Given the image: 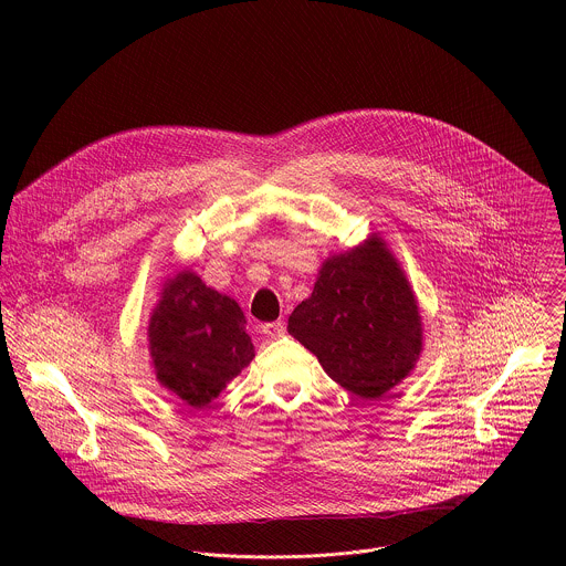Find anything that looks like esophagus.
<instances>
[{
    "instance_id": "esophagus-1",
    "label": "esophagus",
    "mask_w": 566,
    "mask_h": 566,
    "mask_svg": "<svg viewBox=\"0 0 566 566\" xmlns=\"http://www.w3.org/2000/svg\"><path fill=\"white\" fill-rule=\"evenodd\" d=\"M261 333L265 335V337H281L283 333H285V324L281 323V321H276V323H265L261 324Z\"/></svg>"
}]
</instances>
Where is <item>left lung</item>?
Listing matches in <instances>:
<instances>
[{
	"instance_id": "8db88e82",
	"label": "left lung",
	"mask_w": 566,
	"mask_h": 566,
	"mask_svg": "<svg viewBox=\"0 0 566 566\" xmlns=\"http://www.w3.org/2000/svg\"><path fill=\"white\" fill-rule=\"evenodd\" d=\"M287 331L348 392L375 401L413 368L422 328L403 272L381 240L331 256Z\"/></svg>"
}]
</instances>
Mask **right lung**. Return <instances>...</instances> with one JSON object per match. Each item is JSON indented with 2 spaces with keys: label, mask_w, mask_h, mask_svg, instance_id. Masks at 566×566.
<instances>
[{
  "label": "right lung",
  "mask_w": 566,
  "mask_h": 566,
  "mask_svg": "<svg viewBox=\"0 0 566 566\" xmlns=\"http://www.w3.org/2000/svg\"><path fill=\"white\" fill-rule=\"evenodd\" d=\"M240 305L207 287L193 272L165 283L148 337L165 388L191 407H205L254 357Z\"/></svg>",
  "instance_id": "obj_1"
}]
</instances>
